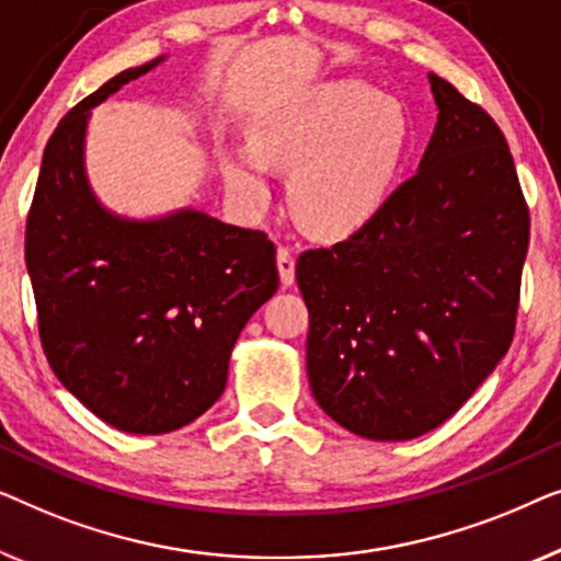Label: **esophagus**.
Wrapping results in <instances>:
<instances>
[{
  "instance_id": "esophagus-1",
  "label": "esophagus",
  "mask_w": 561,
  "mask_h": 561,
  "mask_svg": "<svg viewBox=\"0 0 561 561\" xmlns=\"http://www.w3.org/2000/svg\"><path fill=\"white\" fill-rule=\"evenodd\" d=\"M277 270L284 287H289V284L295 282V254H291L289 247L277 249Z\"/></svg>"
}]
</instances>
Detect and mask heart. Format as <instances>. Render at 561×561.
Instances as JSON below:
<instances>
[{
  "mask_svg": "<svg viewBox=\"0 0 561 561\" xmlns=\"http://www.w3.org/2000/svg\"><path fill=\"white\" fill-rule=\"evenodd\" d=\"M256 145L226 157L228 185L259 208L270 195V162L291 168L289 203L307 231L341 239L381 208L409 145L397 101L343 78L314 85L254 126Z\"/></svg>",
  "mask_w": 561,
  "mask_h": 561,
  "instance_id": "heart-1",
  "label": "heart"
}]
</instances>
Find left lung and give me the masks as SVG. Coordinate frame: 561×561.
Masks as SVG:
<instances>
[{
  "label": "left lung",
  "mask_w": 561,
  "mask_h": 561,
  "mask_svg": "<svg viewBox=\"0 0 561 561\" xmlns=\"http://www.w3.org/2000/svg\"><path fill=\"white\" fill-rule=\"evenodd\" d=\"M430 83L439 114L416 175L348 239L297 259L312 397L378 442L439 427L499 366L528 249L499 124L445 78Z\"/></svg>",
  "instance_id": "left-lung-1"
}]
</instances>
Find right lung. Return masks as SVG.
Instances as JSON below:
<instances>
[{
  "label": "right lung",
  "mask_w": 561,
  "mask_h": 561,
  "mask_svg": "<svg viewBox=\"0 0 561 561\" xmlns=\"http://www.w3.org/2000/svg\"><path fill=\"white\" fill-rule=\"evenodd\" d=\"M162 60L122 70L62 116L25 233L47 363L89 412L131 435H164L208 412L236 337L279 287L277 249L262 231L193 208L124 218L93 195L91 108Z\"/></svg>",
  "instance_id": "obj_1"
}]
</instances>
